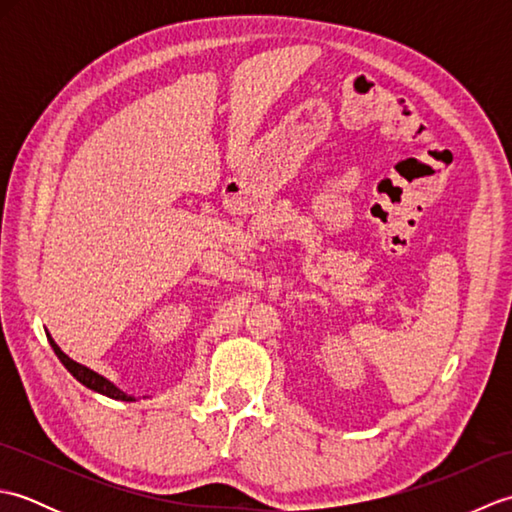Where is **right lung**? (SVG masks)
<instances>
[{
	"label": "right lung",
	"mask_w": 512,
	"mask_h": 512,
	"mask_svg": "<svg viewBox=\"0 0 512 512\" xmlns=\"http://www.w3.org/2000/svg\"><path fill=\"white\" fill-rule=\"evenodd\" d=\"M48 341H50V345H52L54 354L59 356V361L65 365V369H68V372H70L76 380H79L81 385H85V387L92 389V391H99V394H103V396H107V398H114V400H125V402H132V400H134V396H127L125 391L118 389L114 383H110V380L103 378L101 374L92 372L90 367L76 363V361H72V358H70L68 354H63L61 347L52 341L50 334H48Z\"/></svg>",
	"instance_id": "obj_1"
}]
</instances>
